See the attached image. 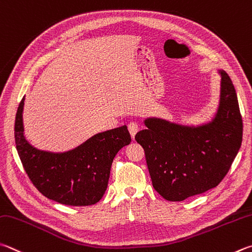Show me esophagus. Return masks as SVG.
Segmentation results:
<instances>
[{"label": "esophagus", "mask_w": 252, "mask_h": 252, "mask_svg": "<svg viewBox=\"0 0 252 252\" xmlns=\"http://www.w3.org/2000/svg\"><path fill=\"white\" fill-rule=\"evenodd\" d=\"M127 129H129V132H130V134L132 136V139H134L136 132L139 131L138 122H134V121L133 122H130L129 126H127Z\"/></svg>", "instance_id": "34e87169"}]
</instances>
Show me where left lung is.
Instances as JSON below:
<instances>
[{"label": "left lung", "instance_id": "obj_1", "mask_svg": "<svg viewBox=\"0 0 252 252\" xmlns=\"http://www.w3.org/2000/svg\"><path fill=\"white\" fill-rule=\"evenodd\" d=\"M220 89L212 119L196 126L146 118L135 135L145 152L155 190L170 202H182L215 189L240 150L242 119L235 87L217 69Z\"/></svg>", "mask_w": 252, "mask_h": 252}]
</instances>
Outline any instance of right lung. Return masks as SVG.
Returning a JSON list of instances; mask_svg holds the SVG:
<instances>
[{
  "mask_svg": "<svg viewBox=\"0 0 252 252\" xmlns=\"http://www.w3.org/2000/svg\"><path fill=\"white\" fill-rule=\"evenodd\" d=\"M24 101L23 97L15 118V144L32 183L45 197L59 204L88 206L98 203L107 190L114 157L131 142L127 126L99 132L63 152L39 150L25 138Z\"/></svg>",
  "mask_w": 252,
  "mask_h": 252,
  "instance_id": "obj_1",
  "label": "right lung"
}]
</instances>
